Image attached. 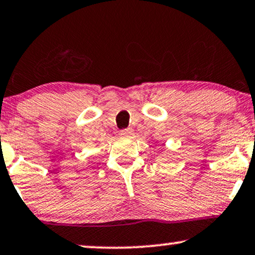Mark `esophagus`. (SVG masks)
<instances>
[{
  "instance_id": "34e87169",
  "label": "esophagus",
  "mask_w": 255,
  "mask_h": 255,
  "mask_svg": "<svg viewBox=\"0 0 255 255\" xmlns=\"http://www.w3.org/2000/svg\"><path fill=\"white\" fill-rule=\"evenodd\" d=\"M133 134H134V131H133V129H130V128H128V129L121 130V135H122V136H125V137H130Z\"/></svg>"
}]
</instances>
